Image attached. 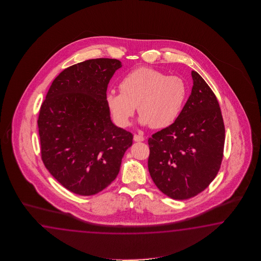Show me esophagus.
<instances>
[{
    "label": "esophagus",
    "mask_w": 261,
    "mask_h": 261,
    "mask_svg": "<svg viewBox=\"0 0 261 261\" xmlns=\"http://www.w3.org/2000/svg\"><path fill=\"white\" fill-rule=\"evenodd\" d=\"M133 140H134L135 142H144V136H142V135H138V134H135V135L133 136Z\"/></svg>",
    "instance_id": "1"
}]
</instances>
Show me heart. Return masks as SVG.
<instances>
[{"label":"heart","instance_id":"obj_1","mask_svg":"<svg viewBox=\"0 0 261 261\" xmlns=\"http://www.w3.org/2000/svg\"><path fill=\"white\" fill-rule=\"evenodd\" d=\"M120 93L109 91L106 106L118 126H129L138 106L140 123L164 128L175 122L187 97V86L176 75L149 67H140L127 73L119 83Z\"/></svg>","mask_w":261,"mask_h":261}]
</instances>
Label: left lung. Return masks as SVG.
<instances>
[{"mask_svg": "<svg viewBox=\"0 0 261 261\" xmlns=\"http://www.w3.org/2000/svg\"><path fill=\"white\" fill-rule=\"evenodd\" d=\"M193 87L175 122L148 139V171L162 193L187 200L203 191L220 169L225 126L217 97L191 72Z\"/></svg>", "mask_w": 261, "mask_h": 261, "instance_id": "1", "label": "left lung"}]
</instances>
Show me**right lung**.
<instances>
[{
	"instance_id": "1",
	"label": "right lung",
	"mask_w": 261,
	"mask_h": 261,
	"mask_svg": "<svg viewBox=\"0 0 261 261\" xmlns=\"http://www.w3.org/2000/svg\"><path fill=\"white\" fill-rule=\"evenodd\" d=\"M121 66L116 59H93L68 67L41 106L42 161L75 194L90 196L107 188L133 144V134L112 122L106 102L109 81Z\"/></svg>"
}]
</instances>
